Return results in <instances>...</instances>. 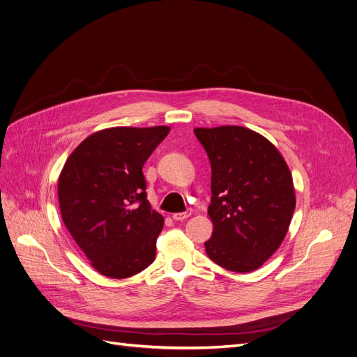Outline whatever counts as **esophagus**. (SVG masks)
<instances>
[{
  "label": "esophagus",
  "mask_w": 357,
  "mask_h": 357,
  "mask_svg": "<svg viewBox=\"0 0 357 357\" xmlns=\"http://www.w3.org/2000/svg\"><path fill=\"white\" fill-rule=\"evenodd\" d=\"M191 213H192V210H187L183 213H175L172 217H174V220H185V219H188Z\"/></svg>",
  "instance_id": "esophagus-1"
}]
</instances>
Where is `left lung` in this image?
<instances>
[{
    "label": "left lung",
    "mask_w": 357,
    "mask_h": 357,
    "mask_svg": "<svg viewBox=\"0 0 357 357\" xmlns=\"http://www.w3.org/2000/svg\"><path fill=\"white\" fill-rule=\"evenodd\" d=\"M211 165L213 234L206 252L220 267L251 273L282 245L296 207L293 179L278 150L238 126L195 128Z\"/></svg>",
    "instance_id": "1"
}]
</instances>
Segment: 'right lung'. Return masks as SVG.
Wrapping results in <instances>:
<instances>
[{
  "instance_id": "obj_1",
  "label": "right lung",
  "mask_w": 357,
  "mask_h": 357,
  "mask_svg": "<svg viewBox=\"0 0 357 357\" xmlns=\"http://www.w3.org/2000/svg\"><path fill=\"white\" fill-rule=\"evenodd\" d=\"M169 127H115L89 135L58 179L63 222L91 267L127 278L156 257L163 217L147 201L143 166Z\"/></svg>"
}]
</instances>
